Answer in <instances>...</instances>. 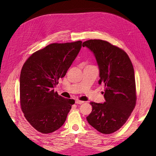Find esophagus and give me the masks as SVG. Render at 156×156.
<instances>
[{
    "label": "esophagus",
    "mask_w": 156,
    "mask_h": 156,
    "mask_svg": "<svg viewBox=\"0 0 156 156\" xmlns=\"http://www.w3.org/2000/svg\"><path fill=\"white\" fill-rule=\"evenodd\" d=\"M84 101H80V100H78V99H76V104H80V105H81V104H82V103H84Z\"/></svg>",
    "instance_id": "34e87169"
}]
</instances>
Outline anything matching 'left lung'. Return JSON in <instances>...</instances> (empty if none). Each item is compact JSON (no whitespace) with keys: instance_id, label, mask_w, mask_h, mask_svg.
I'll return each instance as SVG.
<instances>
[{"instance_id":"8db88e82","label":"left lung","mask_w":156,"mask_h":156,"mask_svg":"<svg viewBox=\"0 0 156 156\" xmlns=\"http://www.w3.org/2000/svg\"><path fill=\"white\" fill-rule=\"evenodd\" d=\"M93 53L100 72L99 84L105 86L104 103L91 102L88 123L101 133L119 130L136 105L134 69L125 51L108 41L90 39L82 44Z\"/></svg>"}]
</instances>
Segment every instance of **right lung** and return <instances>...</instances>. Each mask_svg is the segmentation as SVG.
Masks as SVG:
<instances>
[{
  "label": "right lung",
  "mask_w": 156,
  "mask_h": 156,
  "mask_svg": "<svg viewBox=\"0 0 156 156\" xmlns=\"http://www.w3.org/2000/svg\"><path fill=\"white\" fill-rule=\"evenodd\" d=\"M82 41L51 44L34 53L20 75V104L27 121L42 133H51L64 123L75 103L54 92L82 48Z\"/></svg>",
  "instance_id": "obj_1"
}]
</instances>
